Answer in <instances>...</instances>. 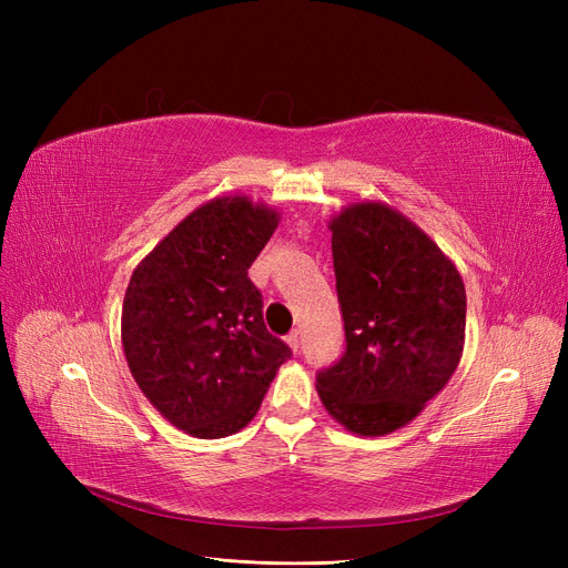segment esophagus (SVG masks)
<instances>
[{
    "label": "esophagus",
    "instance_id": "esophagus-1",
    "mask_svg": "<svg viewBox=\"0 0 568 568\" xmlns=\"http://www.w3.org/2000/svg\"><path fill=\"white\" fill-rule=\"evenodd\" d=\"M286 343H288V348H291V351L298 353V351H301V332H298V329L291 332V334L286 336Z\"/></svg>",
    "mask_w": 568,
    "mask_h": 568
}]
</instances>
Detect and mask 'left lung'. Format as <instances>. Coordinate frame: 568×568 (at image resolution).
I'll list each match as a JSON object with an SVG mask.
<instances>
[{"label":"left lung","mask_w":568,"mask_h":568,"mask_svg":"<svg viewBox=\"0 0 568 568\" xmlns=\"http://www.w3.org/2000/svg\"><path fill=\"white\" fill-rule=\"evenodd\" d=\"M329 230L346 353L317 374V393L351 434L386 436L455 374L467 324L464 282L434 239L388 203H351Z\"/></svg>","instance_id":"1"}]
</instances>
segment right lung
Listing matches in <instances>:
<instances>
[{
	"mask_svg": "<svg viewBox=\"0 0 568 568\" xmlns=\"http://www.w3.org/2000/svg\"><path fill=\"white\" fill-rule=\"evenodd\" d=\"M280 213L248 196L199 205L134 267L120 338L136 386L180 432L225 438L261 407L291 348L265 329L251 263Z\"/></svg>",
	"mask_w": 568,
	"mask_h": 568,
	"instance_id": "add662e5",
	"label": "right lung"
}]
</instances>
